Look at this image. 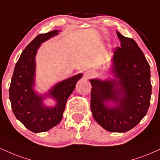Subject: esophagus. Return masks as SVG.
I'll return each mask as SVG.
<instances>
[{
    "mask_svg": "<svg viewBox=\"0 0 160 160\" xmlns=\"http://www.w3.org/2000/svg\"><path fill=\"white\" fill-rule=\"evenodd\" d=\"M84 76H85V78H87V79H88V78H92V77L94 76V72H92V71L88 70V71H87V72H85Z\"/></svg>",
    "mask_w": 160,
    "mask_h": 160,
    "instance_id": "obj_1",
    "label": "esophagus"
}]
</instances>
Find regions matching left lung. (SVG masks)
<instances>
[{
    "instance_id": "1",
    "label": "left lung",
    "mask_w": 160,
    "mask_h": 160,
    "mask_svg": "<svg viewBox=\"0 0 160 160\" xmlns=\"http://www.w3.org/2000/svg\"><path fill=\"white\" fill-rule=\"evenodd\" d=\"M116 32L121 46L114 50L113 72L119 81L90 80V108L94 119L102 128L123 133L134 128L146 115L151 96V71L137 42ZM119 85L121 88H118ZM110 100L119 103L108 108L105 102Z\"/></svg>"
}]
</instances>
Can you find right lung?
<instances>
[{
	"instance_id": "1",
	"label": "right lung",
	"mask_w": 160,
	"mask_h": 160,
	"mask_svg": "<svg viewBox=\"0 0 160 160\" xmlns=\"http://www.w3.org/2000/svg\"><path fill=\"white\" fill-rule=\"evenodd\" d=\"M57 34L58 30H53L38 35L27 45L15 64L9 86V99L15 117L34 133L46 132L61 122L68 98L82 76L76 75L53 87L48 94L57 101L54 108L44 107L41 103L44 97L35 93L32 86L37 50L41 43Z\"/></svg>"
}]
</instances>
